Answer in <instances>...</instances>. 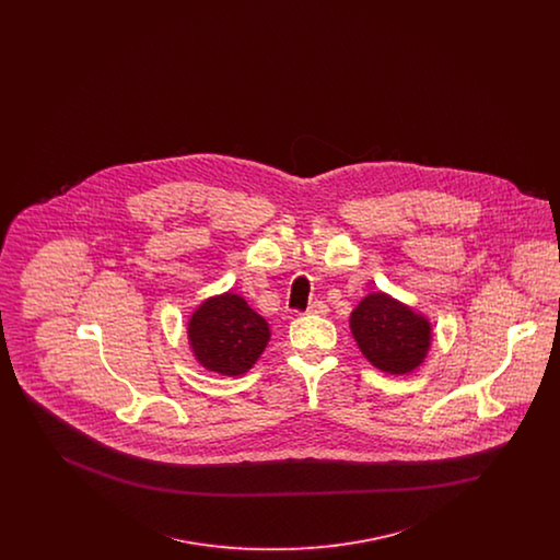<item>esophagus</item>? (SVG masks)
I'll return each mask as SVG.
<instances>
[{"label":"esophagus","mask_w":560,"mask_h":560,"mask_svg":"<svg viewBox=\"0 0 560 560\" xmlns=\"http://www.w3.org/2000/svg\"><path fill=\"white\" fill-rule=\"evenodd\" d=\"M306 315H317V317H323V315H327V304L325 302H313L308 308H306Z\"/></svg>","instance_id":"esophagus-1"}]
</instances>
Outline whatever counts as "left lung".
Listing matches in <instances>:
<instances>
[{"label":"left lung","instance_id":"left-lung-1","mask_svg":"<svg viewBox=\"0 0 560 560\" xmlns=\"http://www.w3.org/2000/svg\"><path fill=\"white\" fill-rule=\"evenodd\" d=\"M350 331L373 368L393 375L418 370L432 340L430 320L384 292L359 302L350 313Z\"/></svg>","mask_w":560,"mask_h":560}]
</instances>
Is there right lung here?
Wrapping results in <instances>:
<instances>
[{"label": "right lung", "mask_w": 560, "mask_h": 560, "mask_svg": "<svg viewBox=\"0 0 560 560\" xmlns=\"http://www.w3.org/2000/svg\"><path fill=\"white\" fill-rule=\"evenodd\" d=\"M270 329L240 293L208 298L188 319V345L208 372L243 375L265 352Z\"/></svg>", "instance_id": "right-lung-1"}]
</instances>
